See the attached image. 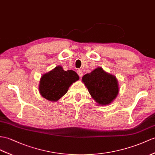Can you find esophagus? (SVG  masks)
Segmentation results:
<instances>
[{
  "label": "esophagus",
  "instance_id": "esophagus-1",
  "mask_svg": "<svg viewBox=\"0 0 155 155\" xmlns=\"http://www.w3.org/2000/svg\"><path fill=\"white\" fill-rule=\"evenodd\" d=\"M77 73L79 75V76H80V78H81L83 76V72H82V71L81 70H78L77 71Z\"/></svg>",
  "mask_w": 155,
  "mask_h": 155
}]
</instances>
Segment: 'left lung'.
Listing matches in <instances>:
<instances>
[{
  "label": "left lung",
  "instance_id": "left-lung-1",
  "mask_svg": "<svg viewBox=\"0 0 155 155\" xmlns=\"http://www.w3.org/2000/svg\"><path fill=\"white\" fill-rule=\"evenodd\" d=\"M82 81L91 97L101 106L110 104L118 95L120 89L117 78L101 67L84 75Z\"/></svg>",
  "mask_w": 155,
  "mask_h": 155
}]
</instances>
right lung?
<instances>
[{
	"instance_id": "1",
	"label": "right lung",
	"mask_w": 155,
	"mask_h": 155,
	"mask_svg": "<svg viewBox=\"0 0 155 155\" xmlns=\"http://www.w3.org/2000/svg\"><path fill=\"white\" fill-rule=\"evenodd\" d=\"M79 79V75L74 70L65 71L62 66H56L41 76L39 85L40 95L49 101H58Z\"/></svg>"
}]
</instances>
